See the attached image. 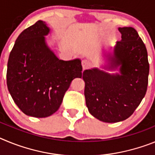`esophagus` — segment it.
<instances>
[{
    "mask_svg": "<svg viewBox=\"0 0 155 155\" xmlns=\"http://www.w3.org/2000/svg\"><path fill=\"white\" fill-rule=\"evenodd\" d=\"M81 64H82V68H83V69L85 70L90 68V66H91V62H90L88 60H83V61H82Z\"/></svg>",
    "mask_w": 155,
    "mask_h": 155,
    "instance_id": "obj_1",
    "label": "esophagus"
}]
</instances>
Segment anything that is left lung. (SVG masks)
<instances>
[{"label":"left lung","instance_id":"obj_1","mask_svg":"<svg viewBox=\"0 0 155 155\" xmlns=\"http://www.w3.org/2000/svg\"><path fill=\"white\" fill-rule=\"evenodd\" d=\"M122 39L109 55L110 74L98 68L85 70L84 96L89 113L105 123H117L129 118L144 97L147 88L149 63L144 43L132 27L119 28Z\"/></svg>","mask_w":155,"mask_h":155}]
</instances>
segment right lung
Here are the masks:
<instances>
[{
    "instance_id": "right-lung-1",
    "label": "right lung",
    "mask_w": 155,
    "mask_h": 155,
    "mask_svg": "<svg viewBox=\"0 0 155 155\" xmlns=\"http://www.w3.org/2000/svg\"><path fill=\"white\" fill-rule=\"evenodd\" d=\"M50 28L43 21L25 29L9 55L7 85L14 102L25 114L43 118L56 113L71 81L81 78L79 59L59 60L47 46Z\"/></svg>"
}]
</instances>
